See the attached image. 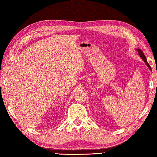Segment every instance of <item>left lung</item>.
Segmentation results:
<instances>
[{"mask_svg":"<svg viewBox=\"0 0 157 157\" xmlns=\"http://www.w3.org/2000/svg\"><path fill=\"white\" fill-rule=\"evenodd\" d=\"M136 50H137V52H138V54H139L140 56L141 57V59L144 61V62L146 63V65H147V67H148L149 68V69H150V70H151V67H150L149 64L148 63H147V59H146V57H145V56L144 55V52L141 51V49H138V48H137V49H136Z\"/></svg>","mask_w":157,"mask_h":157,"instance_id":"1","label":"left lung"}]
</instances>
